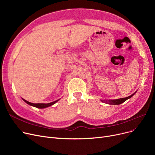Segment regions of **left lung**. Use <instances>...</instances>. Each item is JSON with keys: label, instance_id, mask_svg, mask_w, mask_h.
I'll return each instance as SVG.
<instances>
[{"label": "left lung", "instance_id": "obj_1", "mask_svg": "<svg viewBox=\"0 0 155 155\" xmlns=\"http://www.w3.org/2000/svg\"><path fill=\"white\" fill-rule=\"evenodd\" d=\"M136 92H134L133 94H132L131 95H130V96H129L127 97H124V98H121V99H115V100H109V101H102V100H101V101L103 102H106V103H107L109 104L119 105V104H120L124 102L126 100L131 98V97H132L136 94Z\"/></svg>", "mask_w": 155, "mask_h": 155}]
</instances>
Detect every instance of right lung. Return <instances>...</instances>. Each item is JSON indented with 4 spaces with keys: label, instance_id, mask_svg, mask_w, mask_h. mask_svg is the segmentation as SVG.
Wrapping results in <instances>:
<instances>
[{
    "label": "right lung",
    "instance_id": "add662e5",
    "mask_svg": "<svg viewBox=\"0 0 155 155\" xmlns=\"http://www.w3.org/2000/svg\"><path fill=\"white\" fill-rule=\"evenodd\" d=\"M22 100L25 102L26 103H27L28 104L31 105V106H33V107H37V108H39V109H43V108H46V107H50L51 106V105L54 104L56 102H58L60 99L57 100V101H55L54 102H50V103H48V104H33V103H31V102H29L26 100H24L22 99Z\"/></svg>",
    "mask_w": 155,
    "mask_h": 155
}]
</instances>
